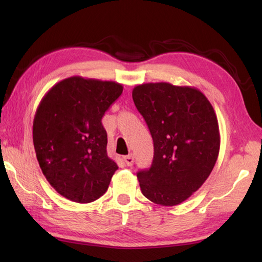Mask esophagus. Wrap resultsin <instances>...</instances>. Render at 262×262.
Segmentation results:
<instances>
[{"instance_id":"obj_1","label":"esophagus","mask_w":262,"mask_h":262,"mask_svg":"<svg viewBox=\"0 0 262 262\" xmlns=\"http://www.w3.org/2000/svg\"><path fill=\"white\" fill-rule=\"evenodd\" d=\"M124 161H125L126 165L132 166L133 164H134V157H133L132 154H129V155H127V157H124Z\"/></svg>"}]
</instances>
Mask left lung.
Segmentation results:
<instances>
[{
  "instance_id": "1",
  "label": "left lung",
  "mask_w": 262,
  "mask_h": 262,
  "mask_svg": "<svg viewBox=\"0 0 262 262\" xmlns=\"http://www.w3.org/2000/svg\"><path fill=\"white\" fill-rule=\"evenodd\" d=\"M132 96L154 144L151 168L137 173L142 193L161 206L179 205L203 186L219 158L213 105L198 89L166 82L136 85Z\"/></svg>"
}]
</instances>
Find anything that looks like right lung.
<instances>
[{
  "instance_id": "right-lung-1",
  "label": "right lung",
  "mask_w": 262,
  "mask_h": 262,
  "mask_svg": "<svg viewBox=\"0 0 262 262\" xmlns=\"http://www.w3.org/2000/svg\"><path fill=\"white\" fill-rule=\"evenodd\" d=\"M114 81L71 76L43 96L32 126L39 166L60 196L80 204L104 194L118 166L101 119L122 92Z\"/></svg>"
}]
</instances>
